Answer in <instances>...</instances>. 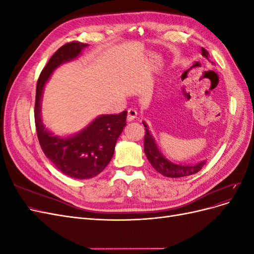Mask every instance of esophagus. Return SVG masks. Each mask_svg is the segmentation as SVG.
I'll use <instances>...</instances> for the list:
<instances>
[{"label": "esophagus", "mask_w": 254, "mask_h": 254, "mask_svg": "<svg viewBox=\"0 0 254 254\" xmlns=\"http://www.w3.org/2000/svg\"><path fill=\"white\" fill-rule=\"evenodd\" d=\"M136 114H137L136 110H134L133 108H129V109L127 110V121H128V122L133 121V120L136 118Z\"/></svg>", "instance_id": "obj_1"}]
</instances>
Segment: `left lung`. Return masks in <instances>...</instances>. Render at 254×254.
Segmentation results:
<instances>
[{"mask_svg":"<svg viewBox=\"0 0 254 254\" xmlns=\"http://www.w3.org/2000/svg\"><path fill=\"white\" fill-rule=\"evenodd\" d=\"M201 52H202V55L207 58V56H209L207 51L202 48ZM143 125L145 126L144 152L150 162V164L152 165V167L161 175H163L165 177H170V178H180V177L190 176L198 173L205 164V161H202V162L193 166L179 165V164L172 163L171 161L165 159L162 153L160 152L155 140L152 139L151 134L149 133L147 125H146L145 123H143Z\"/></svg>","mask_w":254,"mask_h":254,"instance_id":"1","label":"left lung"}]
</instances>
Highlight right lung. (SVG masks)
<instances>
[{
	"mask_svg": "<svg viewBox=\"0 0 254 254\" xmlns=\"http://www.w3.org/2000/svg\"><path fill=\"white\" fill-rule=\"evenodd\" d=\"M87 43L72 41L54 54L37 81L35 125L41 148L58 170L75 179H90L101 174L111 161L114 147L126 126L127 112L101 115L79 133L71 137L53 135L44 128L40 117L44 84L55 68L65 61L77 57Z\"/></svg>",
	"mask_w": 254,
	"mask_h": 254,
	"instance_id": "1",
	"label": "right lung"
}]
</instances>
